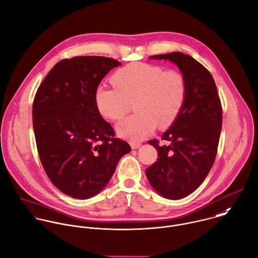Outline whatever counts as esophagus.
<instances>
[{
	"label": "esophagus",
	"instance_id": "34e87169",
	"mask_svg": "<svg viewBox=\"0 0 258 258\" xmlns=\"http://www.w3.org/2000/svg\"><path fill=\"white\" fill-rule=\"evenodd\" d=\"M130 145H131L132 149H134V150L135 149H139L141 147V143H137V142H131Z\"/></svg>",
	"mask_w": 258,
	"mask_h": 258
}]
</instances>
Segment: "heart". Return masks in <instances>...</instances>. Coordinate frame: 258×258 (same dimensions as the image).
I'll list each match as a JSON object with an SVG mask.
<instances>
[{"label":"heart","instance_id":"obj_1","mask_svg":"<svg viewBox=\"0 0 258 258\" xmlns=\"http://www.w3.org/2000/svg\"><path fill=\"white\" fill-rule=\"evenodd\" d=\"M115 87L98 86L95 104L100 114L117 120L123 117L135 102L137 111L116 126L119 137L140 142L150 136L159 124L167 127L179 115L187 95L184 75L176 70L143 62H134L120 68L112 76Z\"/></svg>","mask_w":258,"mask_h":258}]
</instances>
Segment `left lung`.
I'll return each instance as SVG.
<instances>
[{"label": "left lung", "instance_id": "left-lung-1", "mask_svg": "<svg viewBox=\"0 0 258 258\" xmlns=\"http://www.w3.org/2000/svg\"><path fill=\"white\" fill-rule=\"evenodd\" d=\"M150 59L175 63L187 83L185 103L171 125L158 140V161L146 170L152 187L163 197L179 200L194 192L209 174L217 154L222 106L211 73L197 60L181 52L154 55Z\"/></svg>", "mask_w": 258, "mask_h": 258}]
</instances>
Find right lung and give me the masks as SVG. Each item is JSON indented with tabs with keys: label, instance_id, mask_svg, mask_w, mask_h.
I'll use <instances>...</instances> for the list:
<instances>
[{
	"label": "right lung",
	"instance_id": "1",
	"mask_svg": "<svg viewBox=\"0 0 258 258\" xmlns=\"http://www.w3.org/2000/svg\"><path fill=\"white\" fill-rule=\"evenodd\" d=\"M120 64L102 56L63 59L36 92L32 114L40 161L53 185L72 198L98 194L132 150L114 138L95 104L100 81Z\"/></svg>",
	"mask_w": 258,
	"mask_h": 258
}]
</instances>
